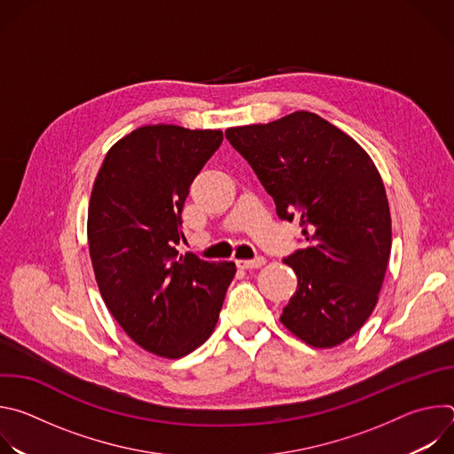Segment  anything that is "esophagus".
Masks as SVG:
<instances>
[{
    "label": "esophagus",
    "instance_id": "34e87169",
    "mask_svg": "<svg viewBox=\"0 0 454 454\" xmlns=\"http://www.w3.org/2000/svg\"><path fill=\"white\" fill-rule=\"evenodd\" d=\"M266 264V256L262 254H256L254 258H249V261H237V266L242 270H254V268H261Z\"/></svg>",
    "mask_w": 454,
    "mask_h": 454
}]
</instances>
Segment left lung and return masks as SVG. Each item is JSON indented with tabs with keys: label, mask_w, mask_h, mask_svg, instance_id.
I'll list each match as a JSON object with an SVG mask.
<instances>
[{
	"label": "left lung",
	"mask_w": 454,
	"mask_h": 454,
	"mask_svg": "<svg viewBox=\"0 0 454 454\" xmlns=\"http://www.w3.org/2000/svg\"><path fill=\"white\" fill-rule=\"evenodd\" d=\"M226 138L273 198L278 217L301 226L303 249L284 258L298 287L280 321L316 348L347 341L377 303L392 249L390 207L373 161L309 111L231 127Z\"/></svg>",
	"instance_id": "1"
}]
</instances>
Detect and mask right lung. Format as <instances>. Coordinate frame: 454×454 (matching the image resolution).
I'll list each match as a JSON object with an SVG mask.
<instances>
[{"label":"right lung","mask_w":454,"mask_h":454,"mask_svg":"<svg viewBox=\"0 0 454 454\" xmlns=\"http://www.w3.org/2000/svg\"><path fill=\"white\" fill-rule=\"evenodd\" d=\"M223 133L144 125L116 142L97 174L88 242L100 294L135 343L181 357L215 329L233 262L181 254V212L190 184Z\"/></svg>","instance_id":"obj_1"}]
</instances>
